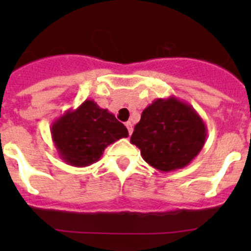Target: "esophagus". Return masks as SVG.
Masks as SVG:
<instances>
[{
    "mask_svg": "<svg viewBox=\"0 0 251 251\" xmlns=\"http://www.w3.org/2000/svg\"><path fill=\"white\" fill-rule=\"evenodd\" d=\"M126 127H127V130H128V135L131 136V133H132V131H133V125L130 123V121H127V123H126Z\"/></svg>",
    "mask_w": 251,
    "mask_h": 251,
    "instance_id": "esophagus-1",
    "label": "esophagus"
}]
</instances>
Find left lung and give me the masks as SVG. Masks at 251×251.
Masks as SVG:
<instances>
[{
    "mask_svg": "<svg viewBox=\"0 0 251 251\" xmlns=\"http://www.w3.org/2000/svg\"><path fill=\"white\" fill-rule=\"evenodd\" d=\"M206 125L188 103L170 96L156 98L142 111L131 143L142 158L163 173L186 168L201 153L206 141Z\"/></svg>",
    "mask_w": 251,
    "mask_h": 251,
    "instance_id": "8db88e82",
    "label": "left lung"
}]
</instances>
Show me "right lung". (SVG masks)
Wrapping results in <instances>:
<instances>
[{"mask_svg":"<svg viewBox=\"0 0 251 251\" xmlns=\"http://www.w3.org/2000/svg\"><path fill=\"white\" fill-rule=\"evenodd\" d=\"M50 135L63 161L85 168L100 160L109 144L128 136L127 128L113 113L86 100L76 109H69L50 125Z\"/></svg>","mask_w":251,"mask_h":251,"instance_id":"right-lung-1","label":"right lung"}]
</instances>
